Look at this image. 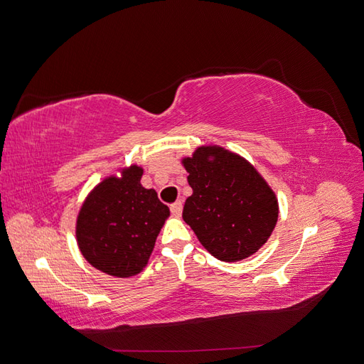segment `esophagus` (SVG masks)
<instances>
[{
    "instance_id": "obj_1",
    "label": "esophagus",
    "mask_w": 364,
    "mask_h": 364,
    "mask_svg": "<svg viewBox=\"0 0 364 364\" xmlns=\"http://www.w3.org/2000/svg\"><path fill=\"white\" fill-rule=\"evenodd\" d=\"M170 211H171V214H173V215L179 217V215L182 214V202H181V200H178V202L171 203V205H170Z\"/></svg>"
}]
</instances>
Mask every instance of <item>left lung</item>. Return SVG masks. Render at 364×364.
Instances as JSON below:
<instances>
[{
	"mask_svg": "<svg viewBox=\"0 0 364 364\" xmlns=\"http://www.w3.org/2000/svg\"><path fill=\"white\" fill-rule=\"evenodd\" d=\"M193 194L182 217L220 261L253 255L278 222V200L252 165L222 147H200L183 159Z\"/></svg>",
	"mask_w": 364,
	"mask_h": 364,
	"instance_id": "left-lung-1",
	"label": "left lung"
}]
</instances>
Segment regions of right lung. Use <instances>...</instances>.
<instances>
[{
  "label": "right lung",
  "instance_id": "1",
  "mask_svg": "<svg viewBox=\"0 0 364 364\" xmlns=\"http://www.w3.org/2000/svg\"><path fill=\"white\" fill-rule=\"evenodd\" d=\"M142 168L107 178L87 196L77 217V243L95 269L111 277L138 274L151 255L170 209L141 185Z\"/></svg>",
  "mask_w": 364,
  "mask_h": 364
}]
</instances>
